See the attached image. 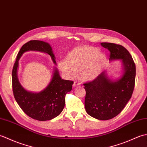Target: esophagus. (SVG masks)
Returning <instances> with one entry per match:
<instances>
[{
    "label": "esophagus",
    "mask_w": 147,
    "mask_h": 147,
    "mask_svg": "<svg viewBox=\"0 0 147 147\" xmlns=\"http://www.w3.org/2000/svg\"><path fill=\"white\" fill-rule=\"evenodd\" d=\"M81 85V83L80 82H78V81H75L73 84V86H80Z\"/></svg>",
    "instance_id": "obj_1"
}]
</instances>
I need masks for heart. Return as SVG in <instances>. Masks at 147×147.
<instances>
[{
    "label": "heart",
    "instance_id": "obj_1",
    "mask_svg": "<svg viewBox=\"0 0 147 147\" xmlns=\"http://www.w3.org/2000/svg\"><path fill=\"white\" fill-rule=\"evenodd\" d=\"M98 49L92 47L77 49L70 52L67 60L59 62L61 71L69 78L75 75L80 71V76L83 79H93L98 75L104 61V57L98 54Z\"/></svg>",
    "mask_w": 147,
    "mask_h": 147
}]
</instances>
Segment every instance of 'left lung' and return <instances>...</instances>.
Wrapping results in <instances>:
<instances>
[{"instance_id":"8db88e82","label":"left lung","mask_w":147,"mask_h":147,"mask_svg":"<svg viewBox=\"0 0 147 147\" xmlns=\"http://www.w3.org/2000/svg\"><path fill=\"white\" fill-rule=\"evenodd\" d=\"M110 52V60L121 59L124 73L117 81L110 80L102 72L95 79L83 84L86 95L85 107L90 116L109 120L123 111L133 94L135 84L136 66L126 48L113 43H101Z\"/></svg>"}]
</instances>
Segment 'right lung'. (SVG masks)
<instances>
[{"instance_id":"add662e5","label":"right lung","mask_w":147,"mask_h":147,"mask_svg":"<svg viewBox=\"0 0 147 147\" xmlns=\"http://www.w3.org/2000/svg\"><path fill=\"white\" fill-rule=\"evenodd\" d=\"M36 51L48 54L55 63L54 55L49 43L40 40H30L24 44L18 52L12 71V91L16 101L29 117L38 121H48L61 113L65 105V96L71 91L73 81L62 80L55 69L49 85L43 91L32 93L24 90L17 77L18 61L24 52Z\"/></svg>"}]
</instances>
